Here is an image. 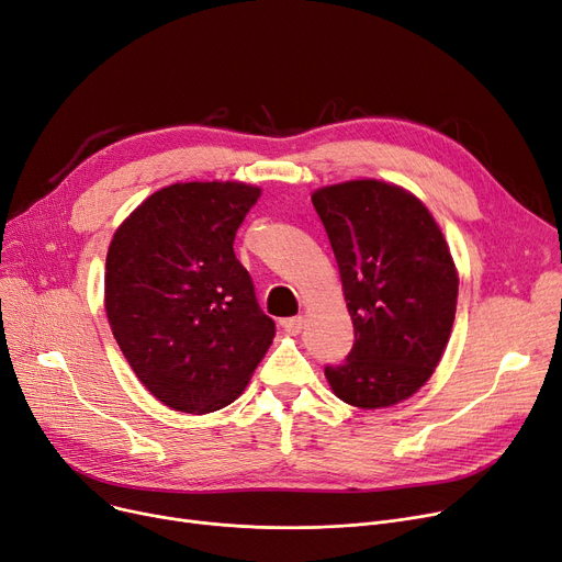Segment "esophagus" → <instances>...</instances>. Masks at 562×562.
Masks as SVG:
<instances>
[{"mask_svg": "<svg viewBox=\"0 0 562 562\" xmlns=\"http://www.w3.org/2000/svg\"><path fill=\"white\" fill-rule=\"evenodd\" d=\"M305 326V319L303 316H291V319H284L282 322V328L289 333V335H299Z\"/></svg>", "mask_w": 562, "mask_h": 562, "instance_id": "esophagus-1", "label": "esophagus"}]
</instances>
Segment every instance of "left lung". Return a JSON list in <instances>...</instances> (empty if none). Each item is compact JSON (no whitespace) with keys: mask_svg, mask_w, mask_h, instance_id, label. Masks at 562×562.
<instances>
[{"mask_svg":"<svg viewBox=\"0 0 562 562\" xmlns=\"http://www.w3.org/2000/svg\"><path fill=\"white\" fill-rule=\"evenodd\" d=\"M312 204L335 252L353 347L326 364L333 393L351 406H393L427 383L454 322L459 278L431 213L383 181L316 190Z\"/></svg>","mask_w":562,"mask_h":562,"instance_id":"left-lung-1","label":"left lung"}]
</instances>
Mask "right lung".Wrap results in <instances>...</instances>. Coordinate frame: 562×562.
<instances>
[{
    "label": "right lung",
    "instance_id": "obj_1",
    "mask_svg": "<svg viewBox=\"0 0 562 562\" xmlns=\"http://www.w3.org/2000/svg\"><path fill=\"white\" fill-rule=\"evenodd\" d=\"M259 192L234 181L167 186L110 243L108 322L137 379L169 408L200 416L232 404L276 337L234 255Z\"/></svg>",
    "mask_w": 562,
    "mask_h": 562
}]
</instances>
